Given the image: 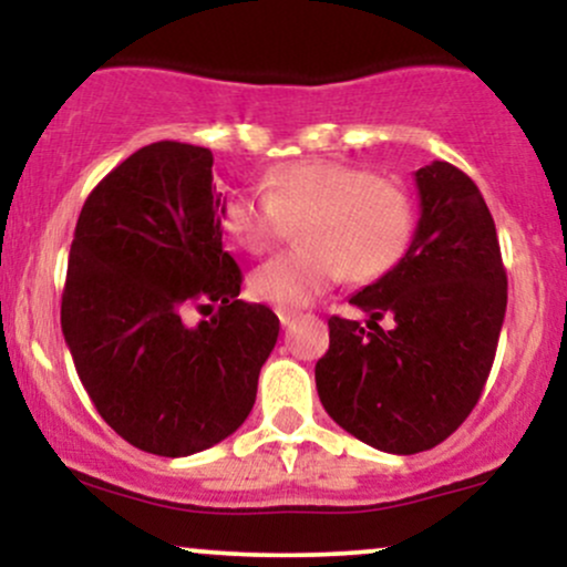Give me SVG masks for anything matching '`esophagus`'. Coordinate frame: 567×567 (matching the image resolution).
<instances>
[{"label":"esophagus","instance_id":"obj_1","mask_svg":"<svg viewBox=\"0 0 567 567\" xmlns=\"http://www.w3.org/2000/svg\"><path fill=\"white\" fill-rule=\"evenodd\" d=\"M275 311H277L279 322H282V324H290L292 320H296L298 315H301V311H298V309H292V306H277Z\"/></svg>","mask_w":567,"mask_h":567}]
</instances>
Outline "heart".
<instances>
[{"label": "heart", "instance_id": "obj_1", "mask_svg": "<svg viewBox=\"0 0 567 567\" xmlns=\"http://www.w3.org/2000/svg\"><path fill=\"white\" fill-rule=\"evenodd\" d=\"M256 188L220 202V229L243 250L266 252L298 224L296 250L269 258L250 275L258 301L303 306L343 275L375 282L405 261L419 234V202L405 181L360 165L298 159L277 165Z\"/></svg>", "mask_w": 567, "mask_h": 567}]
</instances>
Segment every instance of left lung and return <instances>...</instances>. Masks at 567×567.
Instances as JSON below:
<instances>
[{
  "mask_svg": "<svg viewBox=\"0 0 567 567\" xmlns=\"http://www.w3.org/2000/svg\"><path fill=\"white\" fill-rule=\"evenodd\" d=\"M415 184L421 218L405 261L349 298L368 324L330 317V349L315 368L330 419L396 455L429 451L464 424L506 315L496 224L477 184L451 162L415 171Z\"/></svg>",
  "mask_w": 567,
  "mask_h": 567,
  "instance_id": "obj_1",
  "label": "left lung"
}]
</instances>
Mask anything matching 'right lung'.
I'll list each match as a JSON object with an SVG mask.
<instances>
[{"instance_id": "1", "label": "right lung", "mask_w": 567, "mask_h": 567, "mask_svg": "<svg viewBox=\"0 0 567 567\" xmlns=\"http://www.w3.org/2000/svg\"><path fill=\"white\" fill-rule=\"evenodd\" d=\"M210 148L159 141L84 199L61 328L84 392L130 445L192 455L245 424L279 320L239 301ZM192 308L217 315L188 326Z\"/></svg>"}]
</instances>
